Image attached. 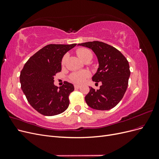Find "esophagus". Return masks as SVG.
<instances>
[{"mask_svg":"<svg viewBox=\"0 0 159 159\" xmlns=\"http://www.w3.org/2000/svg\"><path fill=\"white\" fill-rule=\"evenodd\" d=\"M80 87H81V86L79 85H74V88H75V89H79V88H80Z\"/></svg>","mask_w":159,"mask_h":159,"instance_id":"34e87169","label":"esophagus"}]
</instances>
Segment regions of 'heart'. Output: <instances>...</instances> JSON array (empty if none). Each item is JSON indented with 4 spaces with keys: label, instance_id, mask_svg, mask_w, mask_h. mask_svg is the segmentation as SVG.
<instances>
[{
    "label": "heart",
    "instance_id": "b5f03b06",
    "mask_svg": "<svg viewBox=\"0 0 159 159\" xmlns=\"http://www.w3.org/2000/svg\"><path fill=\"white\" fill-rule=\"evenodd\" d=\"M76 54L81 61H84V60L87 58H90V59L92 58V54H91V52L89 50H87V49L80 48L76 51ZM67 58H68V55L66 54L63 57V58H62V60H61L62 66L65 65ZM88 76H89V73L87 71L78 72V73L72 74L70 77V79L72 82L78 84H81L84 82L85 78Z\"/></svg>",
    "mask_w": 159,
    "mask_h": 159
}]
</instances>
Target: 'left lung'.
<instances>
[{
  "label": "left lung",
  "instance_id": "left-lung-1",
  "mask_svg": "<svg viewBox=\"0 0 159 159\" xmlns=\"http://www.w3.org/2000/svg\"><path fill=\"white\" fill-rule=\"evenodd\" d=\"M78 46L88 48L94 52L99 68L92 80L102 84L97 90L89 88L85 97L86 103L96 110L113 108L122 99L128 86L131 72L126 57L115 48L102 42H88Z\"/></svg>",
  "mask_w": 159,
  "mask_h": 159
}]
</instances>
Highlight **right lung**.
<instances>
[{
	"label": "right lung",
	"mask_w": 159,
	"mask_h": 159,
	"mask_svg": "<svg viewBox=\"0 0 159 159\" xmlns=\"http://www.w3.org/2000/svg\"><path fill=\"white\" fill-rule=\"evenodd\" d=\"M72 44H49L30 57L20 72L21 89L28 103L38 113L54 116L63 113L70 104L69 95L74 85L66 81L55 85L54 76L61 70V60Z\"/></svg>",
	"instance_id": "1"
}]
</instances>
